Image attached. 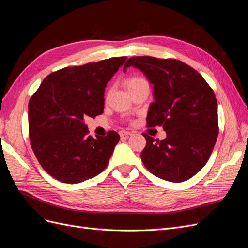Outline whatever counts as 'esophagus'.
Masks as SVG:
<instances>
[{
	"instance_id": "1",
	"label": "esophagus",
	"mask_w": 248,
	"mask_h": 248,
	"mask_svg": "<svg viewBox=\"0 0 248 248\" xmlns=\"http://www.w3.org/2000/svg\"><path fill=\"white\" fill-rule=\"evenodd\" d=\"M132 134V132H130V131H127V130H122V131H120V136H121L122 138H128V137H130Z\"/></svg>"
}]
</instances>
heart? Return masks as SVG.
Returning <instances> with one entry per match:
<instances>
[{"label": "heart", "instance_id": "obj_1", "mask_svg": "<svg viewBox=\"0 0 248 248\" xmlns=\"http://www.w3.org/2000/svg\"><path fill=\"white\" fill-rule=\"evenodd\" d=\"M146 81V79H144L142 78H140V77H131L129 78H127L126 80V86L127 88H128V90L130 91V90H132L133 88L138 87L139 85H140L141 82Z\"/></svg>", "mask_w": 248, "mask_h": 248}]
</instances>
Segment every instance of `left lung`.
<instances>
[{"mask_svg": "<svg viewBox=\"0 0 248 248\" xmlns=\"http://www.w3.org/2000/svg\"><path fill=\"white\" fill-rule=\"evenodd\" d=\"M134 66L153 84L154 102L147 126H162L167 138L147 140L141 161L153 175L183 182L207 163L218 136L217 100L213 90L192 67L176 59L131 57L123 70Z\"/></svg>", "mask_w": 248, "mask_h": 248, "instance_id": "8db88e82", "label": "left lung"}]
</instances>
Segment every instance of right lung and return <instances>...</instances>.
Wrapping results in <instances>:
<instances>
[{"instance_id": "add662e5", "label": "right lung", "mask_w": 248, "mask_h": 248, "mask_svg": "<svg viewBox=\"0 0 248 248\" xmlns=\"http://www.w3.org/2000/svg\"><path fill=\"white\" fill-rule=\"evenodd\" d=\"M126 57L65 67L43 79L29 101V137L40 166L63 183L76 184L107 168L119 142L116 131L89 136L87 118L101 115L104 88Z\"/></svg>"}]
</instances>
